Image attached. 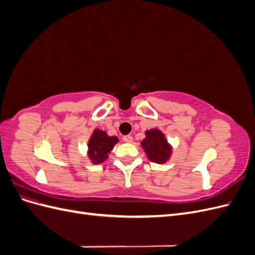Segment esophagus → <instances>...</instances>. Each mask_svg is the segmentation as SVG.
<instances>
[{
    "label": "esophagus",
    "instance_id": "1",
    "mask_svg": "<svg viewBox=\"0 0 255 255\" xmlns=\"http://www.w3.org/2000/svg\"><path fill=\"white\" fill-rule=\"evenodd\" d=\"M123 141L125 142H132L133 141V137L130 136V135H126V136H123Z\"/></svg>",
    "mask_w": 255,
    "mask_h": 255
}]
</instances>
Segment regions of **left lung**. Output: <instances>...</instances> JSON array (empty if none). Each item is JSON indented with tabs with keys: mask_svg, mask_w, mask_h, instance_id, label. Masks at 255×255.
Instances as JSON below:
<instances>
[{
	"mask_svg": "<svg viewBox=\"0 0 255 255\" xmlns=\"http://www.w3.org/2000/svg\"><path fill=\"white\" fill-rule=\"evenodd\" d=\"M141 146L148 158L156 164L166 163L172 153V146L158 128L145 130V138L141 141Z\"/></svg>",
	"mask_w": 255,
	"mask_h": 255,
	"instance_id": "8db88e82",
	"label": "left lung"
}]
</instances>
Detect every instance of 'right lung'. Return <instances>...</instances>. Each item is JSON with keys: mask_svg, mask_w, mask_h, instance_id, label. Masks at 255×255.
<instances>
[{"mask_svg": "<svg viewBox=\"0 0 255 255\" xmlns=\"http://www.w3.org/2000/svg\"><path fill=\"white\" fill-rule=\"evenodd\" d=\"M118 141V137L109 136L105 130L96 128L88 141L87 153L91 163L96 165L103 163Z\"/></svg>", "mask_w": 255, "mask_h": 255, "instance_id": "right-lung-1", "label": "right lung"}]
</instances>
